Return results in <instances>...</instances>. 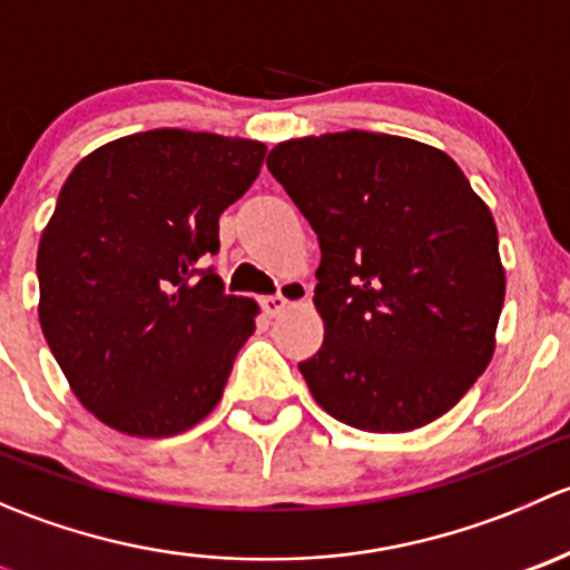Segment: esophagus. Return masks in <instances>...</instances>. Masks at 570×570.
Listing matches in <instances>:
<instances>
[{"label":"esophagus","mask_w":570,"mask_h":570,"mask_svg":"<svg viewBox=\"0 0 570 570\" xmlns=\"http://www.w3.org/2000/svg\"><path fill=\"white\" fill-rule=\"evenodd\" d=\"M306 297H308L306 286L297 284V281H289V284L281 286L278 295H264L258 303H262V308L267 317H278V314L289 306V303H303Z\"/></svg>","instance_id":"esophagus-1"}]
</instances>
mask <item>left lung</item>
I'll return each mask as SVG.
<instances>
[{"label":"left lung","mask_w":570,"mask_h":570,"mask_svg":"<svg viewBox=\"0 0 570 570\" xmlns=\"http://www.w3.org/2000/svg\"><path fill=\"white\" fill-rule=\"evenodd\" d=\"M269 174L320 239L322 347L301 372L338 422L405 433L444 416L493 355L504 269L455 159L377 131L286 140Z\"/></svg>","instance_id":"1"}]
</instances>
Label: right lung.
I'll return each instance as SVG.
<instances>
[{
    "mask_svg": "<svg viewBox=\"0 0 570 570\" xmlns=\"http://www.w3.org/2000/svg\"><path fill=\"white\" fill-rule=\"evenodd\" d=\"M264 154L151 129L96 148L62 184L38 245V317L77 400L112 430L165 439L220 402L258 306L206 262Z\"/></svg>",
    "mask_w": 570,
    "mask_h": 570,
    "instance_id": "right-lung-1",
    "label": "right lung"
}]
</instances>
